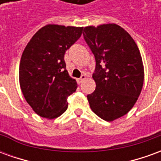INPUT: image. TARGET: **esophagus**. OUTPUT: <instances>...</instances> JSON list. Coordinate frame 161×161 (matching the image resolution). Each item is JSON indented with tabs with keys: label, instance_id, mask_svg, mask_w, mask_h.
<instances>
[{
	"label": "esophagus",
	"instance_id": "1",
	"mask_svg": "<svg viewBox=\"0 0 161 161\" xmlns=\"http://www.w3.org/2000/svg\"><path fill=\"white\" fill-rule=\"evenodd\" d=\"M85 79H86V75H85V74H83V75L81 76L80 78L78 79V83H79V84H81V83H83V82H84Z\"/></svg>",
	"mask_w": 161,
	"mask_h": 161
}]
</instances>
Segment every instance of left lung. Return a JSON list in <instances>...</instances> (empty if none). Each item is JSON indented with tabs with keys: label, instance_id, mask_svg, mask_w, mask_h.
Masks as SVG:
<instances>
[{
	"label": "left lung",
	"instance_id": "left-lung-1",
	"mask_svg": "<svg viewBox=\"0 0 161 161\" xmlns=\"http://www.w3.org/2000/svg\"><path fill=\"white\" fill-rule=\"evenodd\" d=\"M84 39L96 59V90L87 96L92 111L112 121L126 115L141 94L144 69L132 37L115 24L84 28Z\"/></svg>",
	"mask_w": 161,
	"mask_h": 161
}]
</instances>
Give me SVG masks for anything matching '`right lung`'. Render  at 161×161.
Instances as JSON below:
<instances>
[{
    "instance_id": "right-lung-1",
    "label": "right lung",
    "mask_w": 161,
    "mask_h": 161,
    "mask_svg": "<svg viewBox=\"0 0 161 161\" xmlns=\"http://www.w3.org/2000/svg\"><path fill=\"white\" fill-rule=\"evenodd\" d=\"M83 27L47 25L37 32L19 63V84L24 97L37 114L56 118L68 108L67 98L77 82L66 70L64 53L82 35Z\"/></svg>"
}]
</instances>
